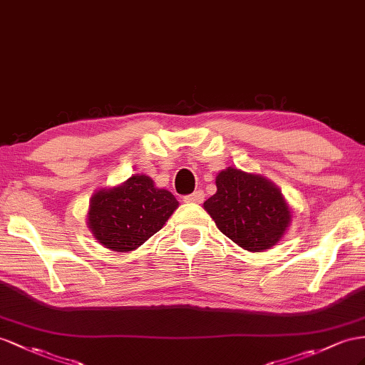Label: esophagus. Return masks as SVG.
<instances>
[{"mask_svg": "<svg viewBox=\"0 0 365 365\" xmlns=\"http://www.w3.org/2000/svg\"><path fill=\"white\" fill-rule=\"evenodd\" d=\"M183 200L185 202H188V203H202L203 200H205V194H203V191H194L192 194H190V195H185L183 197Z\"/></svg>", "mask_w": 365, "mask_h": 365, "instance_id": "esophagus-1", "label": "esophagus"}]
</instances>
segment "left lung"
<instances>
[{
  "label": "left lung",
  "mask_w": 365,
  "mask_h": 365,
  "mask_svg": "<svg viewBox=\"0 0 365 365\" xmlns=\"http://www.w3.org/2000/svg\"><path fill=\"white\" fill-rule=\"evenodd\" d=\"M216 194L203 203V208L235 244L259 253L284 237L293 216L272 180L228 166L216 175Z\"/></svg>",
  "instance_id": "8db88e82"
}]
</instances>
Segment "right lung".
Segmentation results:
<instances>
[{
  "label": "right lung",
  "mask_w": 365,
  "mask_h": 365,
  "mask_svg": "<svg viewBox=\"0 0 365 365\" xmlns=\"http://www.w3.org/2000/svg\"><path fill=\"white\" fill-rule=\"evenodd\" d=\"M177 208L179 202L170 191L157 188L146 174H134L92 194L86 223L98 244L128 253L162 230Z\"/></svg>",
  "instance_id": "add662e5"
}]
</instances>
